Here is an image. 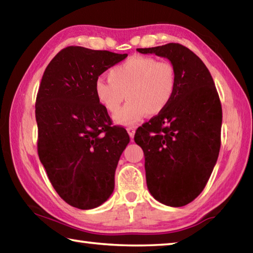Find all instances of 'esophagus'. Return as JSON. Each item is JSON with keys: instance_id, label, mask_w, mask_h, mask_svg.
Here are the masks:
<instances>
[{"instance_id": "1", "label": "esophagus", "mask_w": 253, "mask_h": 253, "mask_svg": "<svg viewBox=\"0 0 253 253\" xmlns=\"http://www.w3.org/2000/svg\"><path fill=\"white\" fill-rule=\"evenodd\" d=\"M127 131H128V134H129L130 138H132V137H134V135H135L136 128H135V127H131V126H129V127H127Z\"/></svg>"}]
</instances>
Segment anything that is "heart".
Instances as JSON below:
<instances>
[{
    "instance_id": "obj_1",
    "label": "heart",
    "mask_w": 253,
    "mask_h": 253,
    "mask_svg": "<svg viewBox=\"0 0 253 253\" xmlns=\"http://www.w3.org/2000/svg\"><path fill=\"white\" fill-rule=\"evenodd\" d=\"M108 78L95 81V95L111 114L117 113L125 97L127 98V104L114 116L119 125L135 124L147 113L160 114L172 101L176 89L174 66L152 57H131L111 68Z\"/></svg>"
}]
</instances>
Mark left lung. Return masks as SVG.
Listing matches in <instances>:
<instances>
[{"instance_id":"8db88e82","label":"left lung","mask_w":253,"mask_h":253,"mask_svg":"<svg viewBox=\"0 0 253 253\" xmlns=\"http://www.w3.org/2000/svg\"><path fill=\"white\" fill-rule=\"evenodd\" d=\"M169 59L176 71L172 101L136 130L154 199L179 208L198 198L215 166L221 146L222 107L202 60L179 43L137 49Z\"/></svg>"}]
</instances>
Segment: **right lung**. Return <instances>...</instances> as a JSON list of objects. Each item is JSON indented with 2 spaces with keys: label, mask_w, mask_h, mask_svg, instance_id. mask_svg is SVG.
Masks as SVG:
<instances>
[{
  "label": "right lung",
  "mask_w": 253,
  "mask_h": 253,
  "mask_svg": "<svg viewBox=\"0 0 253 253\" xmlns=\"http://www.w3.org/2000/svg\"><path fill=\"white\" fill-rule=\"evenodd\" d=\"M126 57L67 46L42 76L36 101L38 154L54 190L74 208L99 207L114 191L129 136L125 128L111 126L95 95V81Z\"/></svg>",
  "instance_id": "obj_1"
}]
</instances>
